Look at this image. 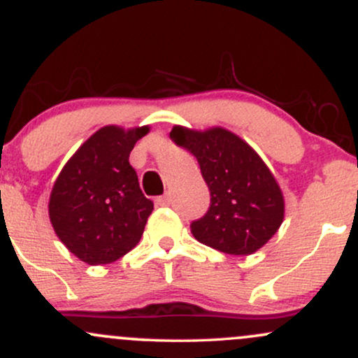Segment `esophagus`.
<instances>
[{
	"label": "esophagus",
	"mask_w": 358,
	"mask_h": 358,
	"mask_svg": "<svg viewBox=\"0 0 358 358\" xmlns=\"http://www.w3.org/2000/svg\"><path fill=\"white\" fill-rule=\"evenodd\" d=\"M170 195H162V196H158V199H156V205H159V207H168V205H170Z\"/></svg>",
	"instance_id": "obj_1"
}]
</instances>
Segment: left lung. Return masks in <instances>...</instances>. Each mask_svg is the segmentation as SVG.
I'll return each instance as SVG.
<instances>
[{
	"label": "left lung",
	"instance_id": "1",
	"mask_svg": "<svg viewBox=\"0 0 358 358\" xmlns=\"http://www.w3.org/2000/svg\"><path fill=\"white\" fill-rule=\"evenodd\" d=\"M170 138L195 156L210 190L208 212L190 225L193 237L232 256L261 249L285 220V196L261 156L220 126H173Z\"/></svg>",
	"mask_w": 358,
	"mask_h": 358
}]
</instances>
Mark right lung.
Returning a JSON list of instances; mask_svg holds the SVG:
<instances>
[{
  "label": "right lung",
  "mask_w": 358,
  "mask_h": 358,
  "mask_svg": "<svg viewBox=\"0 0 358 358\" xmlns=\"http://www.w3.org/2000/svg\"><path fill=\"white\" fill-rule=\"evenodd\" d=\"M150 126H104L71 156L53 183L48 217L73 256L99 266L136 248L153 202L143 195L129 165L136 141Z\"/></svg>",
  "instance_id": "add662e5"
}]
</instances>
